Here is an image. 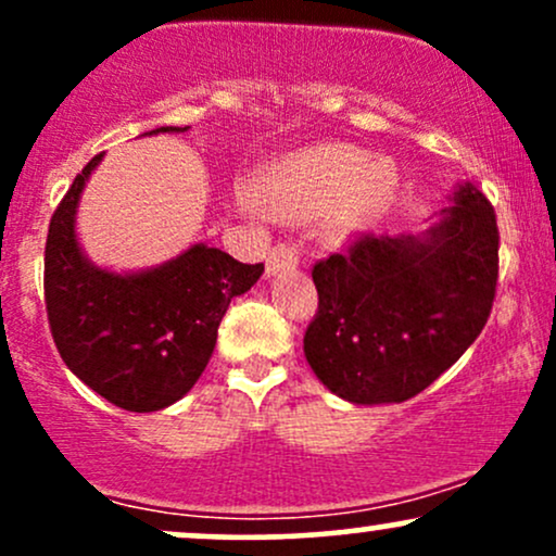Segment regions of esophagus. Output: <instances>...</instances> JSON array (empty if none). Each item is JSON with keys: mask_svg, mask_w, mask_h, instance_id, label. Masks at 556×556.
<instances>
[{"mask_svg": "<svg viewBox=\"0 0 556 556\" xmlns=\"http://www.w3.org/2000/svg\"><path fill=\"white\" fill-rule=\"evenodd\" d=\"M298 248L290 245V242H277V245L269 251V258H266V274L274 277V274L290 271L298 266Z\"/></svg>", "mask_w": 556, "mask_h": 556, "instance_id": "esophagus-1", "label": "esophagus"}]
</instances>
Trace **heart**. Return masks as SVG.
I'll return each mask as SVG.
<instances>
[{"mask_svg":"<svg viewBox=\"0 0 556 556\" xmlns=\"http://www.w3.org/2000/svg\"><path fill=\"white\" fill-rule=\"evenodd\" d=\"M394 177L363 151L324 146L277 164L258 180L256 195L279 216L327 212L324 232L340 240L366 227L392 193Z\"/></svg>","mask_w":556,"mask_h":556,"instance_id":"heart-1","label":"heart"}]
</instances>
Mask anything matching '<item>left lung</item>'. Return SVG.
Wrapping results in <instances>:
<instances>
[{"mask_svg":"<svg viewBox=\"0 0 556 556\" xmlns=\"http://www.w3.org/2000/svg\"><path fill=\"white\" fill-rule=\"evenodd\" d=\"M318 311L303 337L321 384L355 405L405 402L481 329L500 277L494 206L470 182L420 235H358L314 266Z\"/></svg>","mask_w":556,"mask_h":556,"instance_id":"8db88e82","label":"left lung"}]
</instances>
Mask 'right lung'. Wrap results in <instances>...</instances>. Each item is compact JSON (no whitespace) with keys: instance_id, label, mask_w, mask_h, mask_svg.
<instances>
[{"instance_id":"right-lung-1","label":"right lung","mask_w":556,"mask_h":556,"mask_svg":"<svg viewBox=\"0 0 556 556\" xmlns=\"http://www.w3.org/2000/svg\"><path fill=\"white\" fill-rule=\"evenodd\" d=\"M188 127H159L182 132ZM93 156L75 177L49 222L43 300L65 366L83 384L130 413H154L195 384L214 353L229 300L258 282L264 264H240L219 248L195 242L146 271L117 274L80 251L75 214Z\"/></svg>"}]
</instances>
